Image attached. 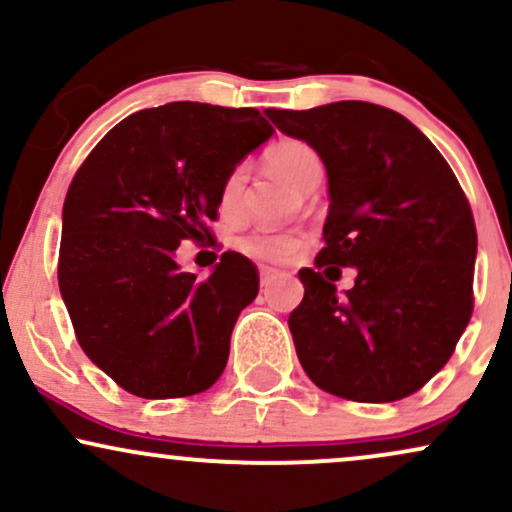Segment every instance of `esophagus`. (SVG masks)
Here are the masks:
<instances>
[{
  "mask_svg": "<svg viewBox=\"0 0 512 512\" xmlns=\"http://www.w3.org/2000/svg\"><path fill=\"white\" fill-rule=\"evenodd\" d=\"M276 276H279V272H276V269H272V267H262V269H260V284H262V286H269V284H272V281L276 279Z\"/></svg>",
  "mask_w": 512,
  "mask_h": 512,
  "instance_id": "esophagus-1",
  "label": "esophagus"
}]
</instances>
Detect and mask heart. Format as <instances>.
Masks as SVG:
<instances>
[{
    "label": "heart",
    "instance_id": "1",
    "mask_svg": "<svg viewBox=\"0 0 512 512\" xmlns=\"http://www.w3.org/2000/svg\"><path fill=\"white\" fill-rule=\"evenodd\" d=\"M267 166L274 170L276 175H281L286 182H291L298 190L308 192L320 182L322 178V161L320 156L315 154L313 146L296 142V139H289V142L276 144L274 149L267 151ZM245 173L243 168H233L228 173V178L223 180L221 187V207L233 209L238 204L240 192H243ZM301 236L296 233H252V236H245L240 240V250L245 255L257 257V260H286V257L293 255L298 248H301Z\"/></svg>",
    "mask_w": 512,
    "mask_h": 512
}]
</instances>
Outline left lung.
<instances>
[{"label":"left lung","mask_w":512,"mask_h":512,"mask_svg":"<svg viewBox=\"0 0 512 512\" xmlns=\"http://www.w3.org/2000/svg\"><path fill=\"white\" fill-rule=\"evenodd\" d=\"M313 146L327 170L330 214L315 257L298 272L289 315L308 378L342 399L397 402L448 363L472 317L477 228L440 151L404 115L366 101L267 110ZM342 266L357 281L337 292Z\"/></svg>","instance_id":"left-lung-1"}]
</instances>
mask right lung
Instances as JSON below:
<instances>
[{"mask_svg":"<svg viewBox=\"0 0 512 512\" xmlns=\"http://www.w3.org/2000/svg\"><path fill=\"white\" fill-rule=\"evenodd\" d=\"M272 134L255 108L166 103L125 117L76 170L62 209V301L86 356L132 395L190 397L221 378L260 276L223 252L197 279L175 250L209 236L223 180Z\"/></svg>","mask_w":512,"mask_h":512,"instance_id":"right-lung-1","label":"right lung"}]
</instances>
